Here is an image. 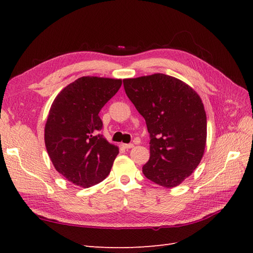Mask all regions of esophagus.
Segmentation results:
<instances>
[{
	"label": "esophagus",
	"instance_id": "esophagus-1",
	"mask_svg": "<svg viewBox=\"0 0 253 253\" xmlns=\"http://www.w3.org/2000/svg\"><path fill=\"white\" fill-rule=\"evenodd\" d=\"M122 147H123L124 149L128 150V149H131V148H133V144H132V143H123V144H122Z\"/></svg>",
	"mask_w": 253,
	"mask_h": 253
}]
</instances>
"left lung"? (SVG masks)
Returning a JSON list of instances; mask_svg holds the SVG:
<instances>
[{
  "label": "left lung",
  "mask_w": 253,
  "mask_h": 253,
  "mask_svg": "<svg viewBox=\"0 0 253 253\" xmlns=\"http://www.w3.org/2000/svg\"><path fill=\"white\" fill-rule=\"evenodd\" d=\"M126 94L150 133L142 173L166 188L180 185L200 164L207 144V114L195 89L165 74L124 79Z\"/></svg>",
  "instance_id": "1"
}]
</instances>
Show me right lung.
<instances>
[{
    "label": "right lung",
    "mask_w": 253,
    "mask_h": 253,
    "mask_svg": "<svg viewBox=\"0 0 253 253\" xmlns=\"http://www.w3.org/2000/svg\"><path fill=\"white\" fill-rule=\"evenodd\" d=\"M122 79L84 76L66 85L53 101L44 127V143L58 173L88 188L110 174L118 147L98 135L99 112L122 85Z\"/></svg>",
    "instance_id": "right-lung-1"
}]
</instances>
